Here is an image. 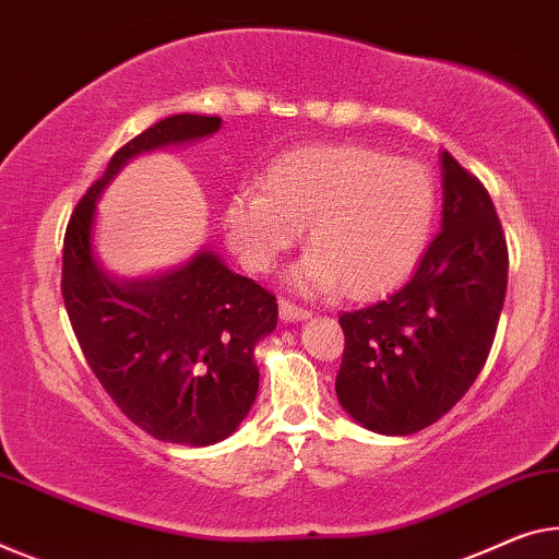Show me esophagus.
<instances>
[{
  "mask_svg": "<svg viewBox=\"0 0 559 559\" xmlns=\"http://www.w3.org/2000/svg\"><path fill=\"white\" fill-rule=\"evenodd\" d=\"M280 317L285 322H302V320H307L309 312H307L305 307L292 305L289 299H280Z\"/></svg>",
  "mask_w": 559,
  "mask_h": 559,
  "instance_id": "34e87169",
  "label": "esophagus"
}]
</instances>
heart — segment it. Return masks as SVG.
<instances>
[{
  "instance_id": "b5f03b06",
  "label": "heart",
  "mask_w": 559,
  "mask_h": 559,
  "mask_svg": "<svg viewBox=\"0 0 559 559\" xmlns=\"http://www.w3.org/2000/svg\"><path fill=\"white\" fill-rule=\"evenodd\" d=\"M435 212V179L419 162L362 142H312L277 154L262 192L231 197L225 235L247 267L270 272L307 225L309 252L292 285L367 299L415 270Z\"/></svg>"
}]
</instances>
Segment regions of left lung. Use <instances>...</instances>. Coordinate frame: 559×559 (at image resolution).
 <instances>
[{
	"label": "left lung",
	"instance_id": "1",
	"mask_svg": "<svg viewBox=\"0 0 559 559\" xmlns=\"http://www.w3.org/2000/svg\"><path fill=\"white\" fill-rule=\"evenodd\" d=\"M442 229L405 287L340 314L342 409L377 435H415L465 397L508 292V242L477 177L442 152Z\"/></svg>",
	"mask_w": 559,
	"mask_h": 559
}]
</instances>
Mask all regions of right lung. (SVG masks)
<instances>
[{
  "mask_svg": "<svg viewBox=\"0 0 559 559\" xmlns=\"http://www.w3.org/2000/svg\"><path fill=\"white\" fill-rule=\"evenodd\" d=\"M219 127V117L171 115L117 150L74 207L62 254L67 314L102 388L144 432L190 448L225 440L250 412L254 347L277 328L274 295L207 247L182 267L119 277L94 257L92 227L102 190L127 162Z\"/></svg>",
  "mask_w": 559,
  "mask_h": 559,
  "instance_id": "add662e5",
  "label": "right lung"
}]
</instances>
